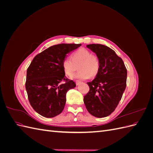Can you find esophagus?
<instances>
[{"instance_id":"34e87169","label":"esophagus","mask_w":153,"mask_h":153,"mask_svg":"<svg viewBox=\"0 0 153 153\" xmlns=\"http://www.w3.org/2000/svg\"><path fill=\"white\" fill-rule=\"evenodd\" d=\"M75 82H76V85H80L81 83H82V82L81 81H80V80H76V81H75Z\"/></svg>"}]
</instances>
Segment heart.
I'll return each mask as SVG.
<instances>
[{
  "label": "heart",
  "instance_id": "b5f03b06",
  "mask_svg": "<svg viewBox=\"0 0 153 153\" xmlns=\"http://www.w3.org/2000/svg\"><path fill=\"white\" fill-rule=\"evenodd\" d=\"M62 66L66 75L71 76L78 67V71L73 78L86 80L91 76H96L100 71V61L96 55L85 48H80L71 55V58H65Z\"/></svg>",
  "mask_w": 153,
  "mask_h": 153
}]
</instances>
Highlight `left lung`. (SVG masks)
Listing matches in <instances>:
<instances>
[{"label":"left lung","mask_w":153,"mask_h":153,"mask_svg":"<svg viewBox=\"0 0 153 153\" xmlns=\"http://www.w3.org/2000/svg\"><path fill=\"white\" fill-rule=\"evenodd\" d=\"M87 47L98 57L100 69L94 80L87 82L89 91L84 96V103L93 116H108L116 108L126 89L127 69L122 59L106 46L91 44Z\"/></svg>","instance_id":"left-lung-1"}]
</instances>
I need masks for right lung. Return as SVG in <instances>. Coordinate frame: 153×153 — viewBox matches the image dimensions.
Here are the masks:
<instances>
[{"mask_svg":"<svg viewBox=\"0 0 153 153\" xmlns=\"http://www.w3.org/2000/svg\"><path fill=\"white\" fill-rule=\"evenodd\" d=\"M81 44L53 45L39 53L27 68L25 89L31 106L43 117L61 114L66 103V92L75 87L65 76L62 62L67 53Z\"/></svg>","mask_w":153,"mask_h":153,"instance_id":"right-lung-1","label":"right lung"}]
</instances>
